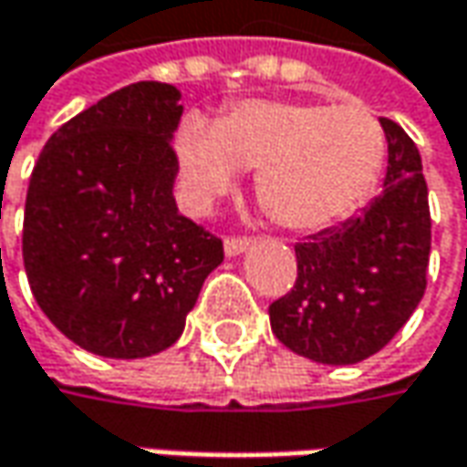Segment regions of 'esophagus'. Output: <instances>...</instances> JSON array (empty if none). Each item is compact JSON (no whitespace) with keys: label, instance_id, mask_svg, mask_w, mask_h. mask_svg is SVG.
Returning <instances> with one entry per match:
<instances>
[{"label":"esophagus","instance_id":"esophagus-1","mask_svg":"<svg viewBox=\"0 0 467 467\" xmlns=\"http://www.w3.org/2000/svg\"><path fill=\"white\" fill-rule=\"evenodd\" d=\"M249 246H252L249 239H225L223 252H225V257H239V254H244Z\"/></svg>","mask_w":467,"mask_h":467}]
</instances>
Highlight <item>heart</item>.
I'll return each instance as SVG.
<instances>
[{
    "mask_svg": "<svg viewBox=\"0 0 467 467\" xmlns=\"http://www.w3.org/2000/svg\"><path fill=\"white\" fill-rule=\"evenodd\" d=\"M379 121L358 106L249 99L207 124L189 117L176 135V163L189 210L202 213L254 169L267 215L312 234L356 213L385 166Z\"/></svg>",
    "mask_w": 467,
    "mask_h": 467,
    "instance_id": "obj_1",
    "label": "heart"
}]
</instances>
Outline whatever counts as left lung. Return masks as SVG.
Returning <instances> with one entry per match:
<instances>
[{
  "instance_id": "8db88e82",
  "label": "left lung",
  "mask_w": 467,
  "mask_h": 467,
  "mask_svg": "<svg viewBox=\"0 0 467 467\" xmlns=\"http://www.w3.org/2000/svg\"><path fill=\"white\" fill-rule=\"evenodd\" d=\"M387 137L382 194L356 218L296 244L298 278L270 304V327L298 356L348 367L382 350L416 312L431 249L421 155L403 127Z\"/></svg>"
}]
</instances>
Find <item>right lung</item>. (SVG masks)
Returning a JSON list of instances; mask_svg holds the SVG:
<instances>
[{
  "label": "right lung",
  "mask_w": 467,
  "mask_h": 467,
  "mask_svg": "<svg viewBox=\"0 0 467 467\" xmlns=\"http://www.w3.org/2000/svg\"><path fill=\"white\" fill-rule=\"evenodd\" d=\"M182 93L142 80L100 99L48 137L30 176L23 260L38 306L103 358L171 348L221 239L173 200Z\"/></svg>",
  "instance_id": "add662e5"
}]
</instances>
